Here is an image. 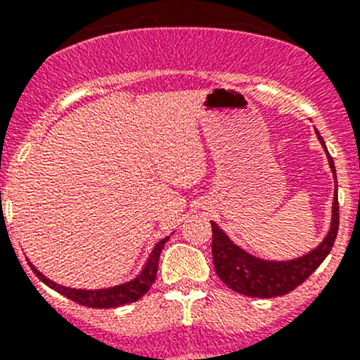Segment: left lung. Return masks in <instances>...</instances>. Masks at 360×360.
<instances>
[{"label": "left lung", "instance_id": "left-lung-1", "mask_svg": "<svg viewBox=\"0 0 360 360\" xmlns=\"http://www.w3.org/2000/svg\"><path fill=\"white\" fill-rule=\"evenodd\" d=\"M319 141L324 146L328 155L329 167L335 176V198H333V219L331 228L324 240L314 250H310L304 256L296 257L289 261H266L245 252L238 245L228 238V235L217 226L216 223H210L212 226V259L216 274L224 284L233 291L244 294L250 297H277L294 291L297 285L303 284L319 266L322 261L328 257L335 245L338 226H340V203H338V181L335 162L331 155L326 150V143L317 132Z\"/></svg>", "mask_w": 360, "mask_h": 360}]
</instances>
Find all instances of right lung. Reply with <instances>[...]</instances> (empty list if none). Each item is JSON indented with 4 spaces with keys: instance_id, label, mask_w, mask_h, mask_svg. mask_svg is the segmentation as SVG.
<instances>
[{
    "instance_id": "right-lung-1",
    "label": "right lung",
    "mask_w": 360,
    "mask_h": 360,
    "mask_svg": "<svg viewBox=\"0 0 360 360\" xmlns=\"http://www.w3.org/2000/svg\"><path fill=\"white\" fill-rule=\"evenodd\" d=\"M167 240H169V237L162 238V240L155 245L150 259H148V263L144 264L143 271H141L136 278H132L130 282H125V284H120V285H115V288H108V289H96V291H89V289L64 288V285L56 284V282L46 278L43 274H39V271L32 266L31 261H29V266L32 268V271L38 275V278L43 282V284L52 288L53 291L60 292L63 296L69 297V300H72L75 303L83 304V307H89V308H115V307H122V304H127V303H134V301H137L139 297H143L144 294L150 291L151 284H153L155 278H157L160 254H162V249Z\"/></svg>"
}]
</instances>
